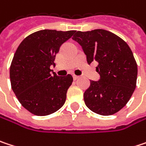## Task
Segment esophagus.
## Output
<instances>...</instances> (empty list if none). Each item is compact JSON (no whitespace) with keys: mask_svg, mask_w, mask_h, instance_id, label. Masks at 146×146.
<instances>
[{"mask_svg":"<svg viewBox=\"0 0 146 146\" xmlns=\"http://www.w3.org/2000/svg\"><path fill=\"white\" fill-rule=\"evenodd\" d=\"M73 79H74V80H77V79L79 78V76H78V75H75V74H73Z\"/></svg>","mask_w":146,"mask_h":146,"instance_id":"esophagus-1","label":"esophagus"}]
</instances>
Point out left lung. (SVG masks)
<instances>
[{"mask_svg":"<svg viewBox=\"0 0 146 146\" xmlns=\"http://www.w3.org/2000/svg\"><path fill=\"white\" fill-rule=\"evenodd\" d=\"M83 47L87 62L99 63V81H90L84 94L86 106L100 115H111L124 108L131 98L137 80L138 68L125 42L111 32L96 29L76 32L73 36Z\"/></svg>","mask_w":146,"mask_h":146,"instance_id":"8db88e82","label":"left lung"}]
</instances>
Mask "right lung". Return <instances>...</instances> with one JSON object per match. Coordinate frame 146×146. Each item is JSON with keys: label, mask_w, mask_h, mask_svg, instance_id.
Segmentation results:
<instances>
[{"label": "right lung", "mask_w": 146, "mask_h": 146, "mask_svg": "<svg viewBox=\"0 0 146 146\" xmlns=\"http://www.w3.org/2000/svg\"><path fill=\"white\" fill-rule=\"evenodd\" d=\"M75 31L41 30L27 36L18 46L10 67L13 92L30 113L45 116L56 112L66 101L73 83L68 74L59 77L50 69L61 45Z\"/></svg>", "instance_id": "add662e5"}]
</instances>
